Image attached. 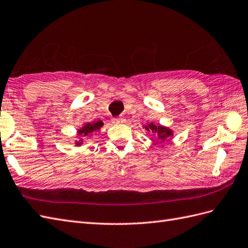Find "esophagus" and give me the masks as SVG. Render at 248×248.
Listing matches in <instances>:
<instances>
[{"mask_svg": "<svg viewBox=\"0 0 248 248\" xmlns=\"http://www.w3.org/2000/svg\"><path fill=\"white\" fill-rule=\"evenodd\" d=\"M112 122H113V124H124V118H123V117H114V118H112Z\"/></svg>", "mask_w": 248, "mask_h": 248, "instance_id": "34e87169", "label": "esophagus"}]
</instances>
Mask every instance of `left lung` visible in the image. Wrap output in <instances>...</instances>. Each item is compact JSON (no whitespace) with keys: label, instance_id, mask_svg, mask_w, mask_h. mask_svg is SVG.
<instances>
[{"label":"left lung","instance_id":"8db88e82","mask_svg":"<svg viewBox=\"0 0 248 248\" xmlns=\"http://www.w3.org/2000/svg\"><path fill=\"white\" fill-rule=\"evenodd\" d=\"M144 128H145V130H147V131H152L153 133H157L158 137H159L160 139H162V140H164V139L168 138V137L173 136V132L170 131L169 128H166V126L156 125L154 124H150L148 125H145Z\"/></svg>","mask_w":248,"mask_h":248}]
</instances>
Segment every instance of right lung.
<instances>
[{"mask_svg": "<svg viewBox=\"0 0 248 248\" xmlns=\"http://www.w3.org/2000/svg\"><path fill=\"white\" fill-rule=\"evenodd\" d=\"M104 125V123L103 122H96V123H88V124H86L84 126H82L81 129H79L78 130V135H80L81 137H85V136H88V135H91L93 132H95V131H97V130H99L101 126ZM82 140V139H81ZM78 144H80L81 142H76Z\"/></svg>", "mask_w": 248, "mask_h": 248, "instance_id": "1", "label": "right lung"}]
</instances>
